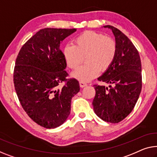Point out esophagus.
Wrapping results in <instances>:
<instances>
[{
    "instance_id": "esophagus-1",
    "label": "esophagus",
    "mask_w": 157,
    "mask_h": 157,
    "mask_svg": "<svg viewBox=\"0 0 157 157\" xmlns=\"http://www.w3.org/2000/svg\"><path fill=\"white\" fill-rule=\"evenodd\" d=\"M79 86H80V87L83 88V87H85V86H87V84L84 82H79Z\"/></svg>"
}]
</instances>
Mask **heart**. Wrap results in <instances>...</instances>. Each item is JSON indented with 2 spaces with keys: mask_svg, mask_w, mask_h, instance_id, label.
I'll return each instance as SVG.
<instances>
[{
  "mask_svg": "<svg viewBox=\"0 0 157 157\" xmlns=\"http://www.w3.org/2000/svg\"><path fill=\"white\" fill-rule=\"evenodd\" d=\"M116 41L109 36L93 31H85L74 39V45L67 44L63 49V55L70 68L76 69L83 61L86 63L72 73L81 82L95 78L100 71H106L116 58Z\"/></svg>",
  "mask_w": 157,
  "mask_h": 157,
  "instance_id": "1",
  "label": "heart"
}]
</instances>
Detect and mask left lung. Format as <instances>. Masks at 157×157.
<instances>
[{"instance_id": "left-lung-1", "label": "left lung", "mask_w": 157, "mask_h": 157, "mask_svg": "<svg viewBox=\"0 0 157 157\" xmlns=\"http://www.w3.org/2000/svg\"><path fill=\"white\" fill-rule=\"evenodd\" d=\"M117 46L113 63L98 80L110 84L109 87L94 85V111L103 121L118 123L132 111L142 89V65L139 53L122 32L111 25Z\"/></svg>"}]
</instances>
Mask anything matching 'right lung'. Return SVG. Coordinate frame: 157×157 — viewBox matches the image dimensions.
Returning a JSON list of instances; mask_svg holds the SVG:
<instances>
[{
  "label": "right lung",
  "mask_w": 157,
  "mask_h": 157,
  "mask_svg": "<svg viewBox=\"0 0 157 157\" xmlns=\"http://www.w3.org/2000/svg\"><path fill=\"white\" fill-rule=\"evenodd\" d=\"M76 30L40 29L22 46L16 59L13 80L20 104L35 123L48 129L67 120L72 98L79 91L76 79H66L67 64L60 49ZM63 81L67 82L60 88Z\"/></svg>",
  "instance_id": "add662e5"
}]
</instances>
